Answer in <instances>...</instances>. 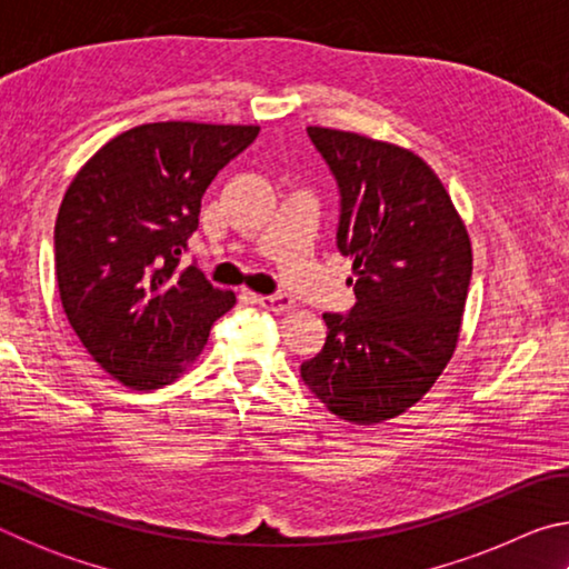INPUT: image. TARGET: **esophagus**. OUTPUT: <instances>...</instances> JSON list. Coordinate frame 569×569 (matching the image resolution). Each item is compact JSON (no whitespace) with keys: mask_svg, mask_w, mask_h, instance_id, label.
<instances>
[{"mask_svg":"<svg viewBox=\"0 0 569 569\" xmlns=\"http://www.w3.org/2000/svg\"><path fill=\"white\" fill-rule=\"evenodd\" d=\"M258 303L271 308L276 313H283V311H291L293 308V298L286 296V293H276V296H258Z\"/></svg>","mask_w":569,"mask_h":569,"instance_id":"1","label":"esophagus"}]
</instances>
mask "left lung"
<instances>
[{
    "label": "left lung",
    "instance_id": "8db88e82",
    "mask_svg": "<svg viewBox=\"0 0 569 569\" xmlns=\"http://www.w3.org/2000/svg\"><path fill=\"white\" fill-rule=\"evenodd\" d=\"M341 188L339 250L356 303L323 313V349L301 363L326 409L359 427L397 419L435 387L457 351L471 240L447 188L411 150L308 128Z\"/></svg>",
    "mask_w": 569,
    "mask_h": 569
}]
</instances>
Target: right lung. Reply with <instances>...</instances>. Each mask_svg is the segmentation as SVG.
<instances>
[{
  "label": "right lung",
  "instance_id": "add662e5",
  "mask_svg": "<svg viewBox=\"0 0 569 569\" xmlns=\"http://www.w3.org/2000/svg\"><path fill=\"white\" fill-rule=\"evenodd\" d=\"M258 124L148 122L94 152L67 188L54 223V268L67 321L112 379L168 387L236 306L180 256L200 200Z\"/></svg>",
  "mask_w": 569,
  "mask_h": 569
}]
</instances>
